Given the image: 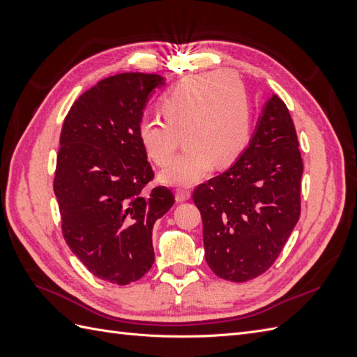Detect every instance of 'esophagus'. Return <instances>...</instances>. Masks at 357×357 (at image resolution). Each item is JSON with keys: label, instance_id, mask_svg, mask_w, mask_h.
<instances>
[{"label": "esophagus", "instance_id": "34e87169", "mask_svg": "<svg viewBox=\"0 0 357 357\" xmlns=\"http://www.w3.org/2000/svg\"><path fill=\"white\" fill-rule=\"evenodd\" d=\"M190 198V192L185 190V189H177L176 190V201L177 202H185Z\"/></svg>", "mask_w": 357, "mask_h": 357}]
</instances>
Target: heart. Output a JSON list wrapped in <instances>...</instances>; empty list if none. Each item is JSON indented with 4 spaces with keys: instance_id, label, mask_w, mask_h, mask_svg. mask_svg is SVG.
Returning <instances> with one entry per match:
<instances>
[{
    "instance_id": "heart-1",
    "label": "heart",
    "mask_w": 357,
    "mask_h": 357,
    "mask_svg": "<svg viewBox=\"0 0 357 357\" xmlns=\"http://www.w3.org/2000/svg\"><path fill=\"white\" fill-rule=\"evenodd\" d=\"M162 114L138 123V138L156 165L174 155L183 134L185 152L160 171L162 183L192 186L238 158L248 143L252 112L243 83L231 74L213 73L183 80L162 100Z\"/></svg>"
}]
</instances>
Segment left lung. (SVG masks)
<instances>
[{
  "instance_id": "left-lung-1",
  "label": "left lung",
  "mask_w": 357,
  "mask_h": 357,
  "mask_svg": "<svg viewBox=\"0 0 357 357\" xmlns=\"http://www.w3.org/2000/svg\"><path fill=\"white\" fill-rule=\"evenodd\" d=\"M302 171L294 121L273 95L244 152L193 192L205 261L215 275L248 282L275 262L299 220Z\"/></svg>"
}]
</instances>
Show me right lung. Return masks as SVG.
I'll use <instances>...</instances> for the list:
<instances>
[{"instance_id":"1","label":"right lung","mask_w":357,"mask_h":357,"mask_svg":"<svg viewBox=\"0 0 357 357\" xmlns=\"http://www.w3.org/2000/svg\"><path fill=\"white\" fill-rule=\"evenodd\" d=\"M158 74L123 73L96 83L62 125L53 190L71 252L104 282L125 286L155 262L153 225L174 204L172 192L143 188L153 178L138 123Z\"/></svg>"}]
</instances>
